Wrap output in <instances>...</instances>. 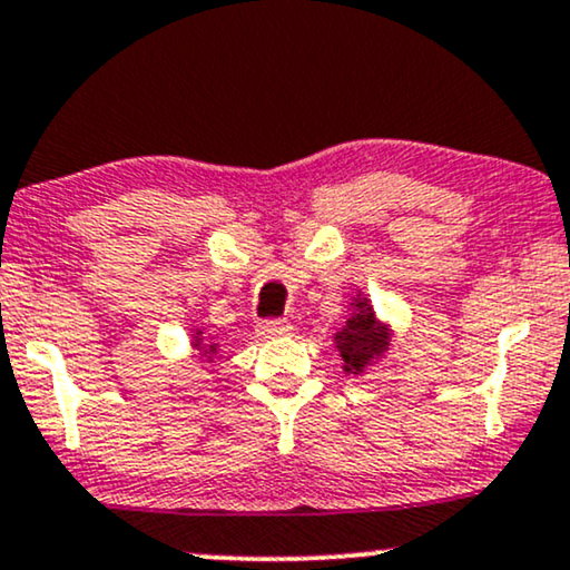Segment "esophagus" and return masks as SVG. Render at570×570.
<instances>
[{
	"instance_id": "esophagus-1",
	"label": "esophagus",
	"mask_w": 570,
	"mask_h": 570,
	"mask_svg": "<svg viewBox=\"0 0 570 570\" xmlns=\"http://www.w3.org/2000/svg\"><path fill=\"white\" fill-rule=\"evenodd\" d=\"M292 334V323L286 321H265L257 326V336L261 338H278V336H289Z\"/></svg>"
}]
</instances>
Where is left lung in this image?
<instances>
[{
  "mask_svg": "<svg viewBox=\"0 0 570 570\" xmlns=\"http://www.w3.org/2000/svg\"><path fill=\"white\" fill-rule=\"evenodd\" d=\"M347 309V321L331 336V342H334V350L338 352V360H342V371L352 379H360L373 365H379L386 357V352L392 350L394 328L392 323L379 318L368 294L360 289L355 297H350Z\"/></svg>",
  "mask_w": 570,
  "mask_h": 570,
  "instance_id": "8db88e82",
  "label": "left lung"
}]
</instances>
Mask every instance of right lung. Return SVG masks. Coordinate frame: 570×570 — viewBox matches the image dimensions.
<instances>
[{
  "mask_svg": "<svg viewBox=\"0 0 570 570\" xmlns=\"http://www.w3.org/2000/svg\"><path fill=\"white\" fill-rule=\"evenodd\" d=\"M189 347L194 350V357H199V363H207V365H210L220 352V344L213 342V338H207L205 328L189 331Z\"/></svg>",
  "mask_w": 570,
  "mask_h": 570,
  "instance_id": "add662e5",
  "label": "right lung"
}]
</instances>
